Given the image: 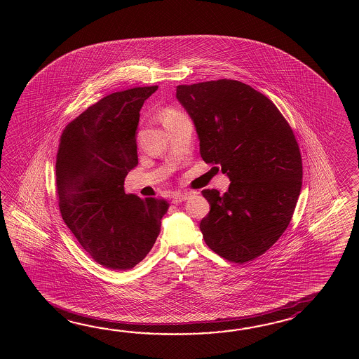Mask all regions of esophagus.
<instances>
[{"mask_svg":"<svg viewBox=\"0 0 359 359\" xmlns=\"http://www.w3.org/2000/svg\"><path fill=\"white\" fill-rule=\"evenodd\" d=\"M190 192H177L176 195L173 196V203L178 204V203H182L184 200L190 198Z\"/></svg>","mask_w":359,"mask_h":359,"instance_id":"34e87169","label":"esophagus"}]
</instances>
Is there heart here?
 Here are the masks:
<instances>
[{
    "label": "heart",
    "mask_w": 359,
    "mask_h": 359,
    "mask_svg": "<svg viewBox=\"0 0 359 359\" xmlns=\"http://www.w3.org/2000/svg\"><path fill=\"white\" fill-rule=\"evenodd\" d=\"M178 116H182V115L180 114L178 111L176 110H173V109H167V110H164L163 111V115H161V118H163V122H168L170 119H175V118H178Z\"/></svg>",
    "instance_id": "obj_1"
}]
</instances>
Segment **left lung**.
Masks as SVG:
<instances>
[{
  "instance_id": "obj_1",
  "label": "left lung",
  "mask_w": 359,
  "mask_h": 359,
  "mask_svg": "<svg viewBox=\"0 0 359 359\" xmlns=\"http://www.w3.org/2000/svg\"><path fill=\"white\" fill-rule=\"evenodd\" d=\"M208 164L221 165L229 187L203 190L210 212L200 222L206 245L222 258H258L287 229L302 190L303 167L289 123L263 93L219 79L177 86Z\"/></svg>"
}]
</instances>
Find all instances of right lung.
Instances as JSON below:
<instances>
[{"mask_svg":"<svg viewBox=\"0 0 359 359\" xmlns=\"http://www.w3.org/2000/svg\"><path fill=\"white\" fill-rule=\"evenodd\" d=\"M158 86L114 92L69 123L56 158L61 217L95 262L130 269L145 258L168 210L163 198L126 194L138 164L140 110Z\"/></svg>","mask_w":359,"mask_h":359,"instance_id":"1","label":"right lung"}]
</instances>
